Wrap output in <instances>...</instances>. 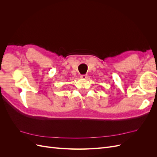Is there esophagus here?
I'll return each instance as SVG.
<instances>
[{
	"instance_id": "obj_1",
	"label": "esophagus",
	"mask_w": 157,
	"mask_h": 157,
	"mask_svg": "<svg viewBox=\"0 0 157 157\" xmlns=\"http://www.w3.org/2000/svg\"><path fill=\"white\" fill-rule=\"evenodd\" d=\"M88 77V76L87 75H84L80 76V78L82 79H87Z\"/></svg>"
}]
</instances>
